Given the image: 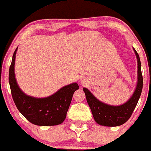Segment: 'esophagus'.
<instances>
[{
    "label": "esophagus",
    "instance_id": "esophagus-1",
    "mask_svg": "<svg viewBox=\"0 0 151 151\" xmlns=\"http://www.w3.org/2000/svg\"><path fill=\"white\" fill-rule=\"evenodd\" d=\"M81 84L83 85H87V81L85 80H81Z\"/></svg>",
    "mask_w": 151,
    "mask_h": 151
}]
</instances>
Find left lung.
Listing matches in <instances>:
<instances>
[{
  "instance_id": "obj_1",
  "label": "left lung",
  "mask_w": 151,
  "mask_h": 151,
  "mask_svg": "<svg viewBox=\"0 0 151 151\" xmlns=\"http://www.w3.org/2000/svg\"><path fill=\"white\" fill-rule=\"evenodd\" d=\"M138 64V81L132 96L128 101L120 106H111L98 100L88 89L83 88L87 101L92 111L94 120L99 124L107 127H116L125 123L129 120L140 98L143 88V76L139 56L133 48Z\"/></svg>"
}]
</instances>
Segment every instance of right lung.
Segmentation results:
<instances>
[{
  "label": "right lung",
  "mask_w": 151,
  "mask_h": 151,
  "mask_svg": "<svg viewBox=\"0 0 151 151\" xmlns=\"http://www.w3.org/2000/svg\"><path fill=\"white\" fill-rule=\"evenodd\" d=\"M17 47L12 56L9 70L11 94L20 113L32 124L39 126L57 125L62 123L71 102L73 93L78 90L76 83L61 87L52 95L45 98L28 96L18 86L14 75V61Z\"/></svg>",
  "instance_id": "add662e5"
}]
</instances>
